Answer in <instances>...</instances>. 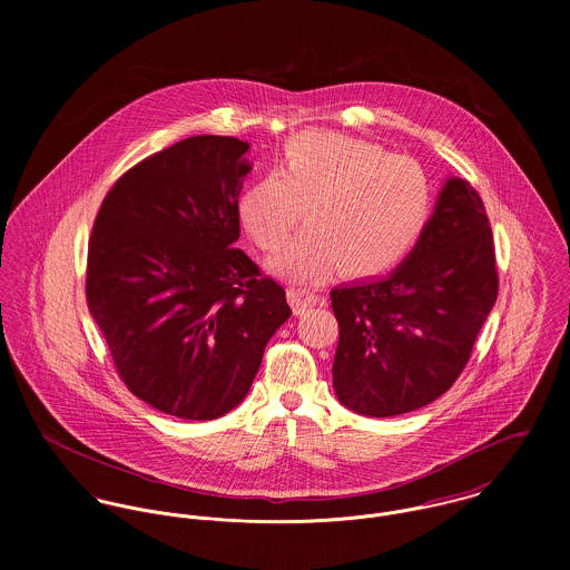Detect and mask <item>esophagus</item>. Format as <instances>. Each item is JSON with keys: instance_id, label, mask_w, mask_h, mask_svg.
<instances>
[{"instance_id": "1", "label": "esophagus", "mask_w": 570, "mask_h": 570, "mask_svg": "<svg viewBox=\"0 0 570 570\" xmlns=\"http://www.w3.org/2000/svg\"><path fill=\"white\" fill-rule=\"evenodd\" d=\"M287 301H289L294 314L301 316V314H305V309H309V307H314L318 303V296L314 292H307V289L289 287L287 289Z\"/></svg>"}]
</instances>
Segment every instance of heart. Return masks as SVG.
I'll use <instances>...</instances> for the list:
<instances>
[{
	"label": "heart",
	"mask_w": 570,
	"mask_h": 570,
	"mask_svg": "<svg viewBox=\"0 0 570 570\" xmlns=\"http://www.w3.org/2000/svg\"><path fill=\"white\" fill-rule=\"evenodd\" d=\"M305 210L307 230L269 269L296 283L342 269L351 278L380 276L419 244L432 215L425 170L360 138L305 131L289 138L276 175L252 181L239 219L258 249L272 254L289 239Z\"/></svg>",
	"instance_id": "1"
}]
</instances>
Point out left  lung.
Masks as SVG:
<instances>
[{"instance_id":"obj_1","label":"left lung","mask_w":570,"mask_h":570,"mask_svg":"<svg viewBox=\"0 0 570 570\" xmlns=\"http://www.w3.org/2000/svg\"><path fill=\"white\" fill-rule=\"evenodd\" d=\"M495 296L483 199L470 181L450 177L419 244L391 276L331 292L340 404L366 416L432 404L465 368Z\"/></svg>"}]
</instances>
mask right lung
Returning a JSON list of instances; mask_svg holds the SVG:
<instances>
[{
    "instance_id": "1",
    "label": "right lung",
    "mask_w": 570,
    "mask_h": 570,
    "mask_svg": "<svg viewBox=\"0 0 570 570\" xmlns=\"http://www.w3.org/2000/svg\"><path fill=\"white\" fill-rule=\"evenodd\" d=\"M249 145L193 136L129 168L105 195L85 296L125 386L193 421L239 406L292 309L239 247Z\"/></svg>"
}]
</instances>
